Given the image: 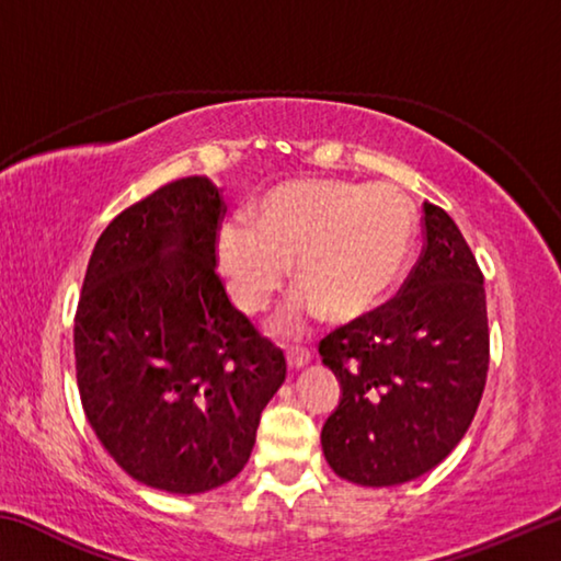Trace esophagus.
<instances>
[{"mask_svg": "<svg viewBox=\"0 0 561 561\" xmlns=\"http://www.w3.org/2000/svg\"><path fill=\"white\" fill-rule=\"evenodd\" d=\"M311 360V354L307 348H287V366L291 368V371H299V368H304Z\"/></svg>", "mask_w": 561, "mask_h": 561, "instance_id": "1", "label": "esophagus"}]
</instances>
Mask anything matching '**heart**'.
<instances>
[{"instance_id": "obj_1", "label": "heart", "mask_w": 561, "mask_h": 561, "mask_svg": "<svg viewBox=\"0 0 561 561\" xmlns=\"http://www.w3.org/2000/svg\"><path fill=\"white\" fill-rule=\"evenodd\" d=\"M413 210L391 185L297 180L260 205L254 230L227 222L217 232V267L247 314L267 309L294 267L301 294L279 319L299 334L319 314L354 321L371 311L405 262Z\"/></svg>"}]
</instances>
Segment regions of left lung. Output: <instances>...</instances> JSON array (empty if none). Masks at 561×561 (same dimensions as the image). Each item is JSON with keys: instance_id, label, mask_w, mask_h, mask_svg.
Returning <instances> with one entry per match:
<instances>
[{"instance_id": "8db88e82", "label": "left lung", "mask_w": 561, "mask_h": 561, "mask_svg": "<svg viewBox=\"0 0 561 561\" xmlns=\"http://www.w3.org/2000/svg\"><path fill=\"white\" fill-rule=\"evenodd\" d=\"M421 260L398 297L321 341L339 378L321 428L339 478L393 488L440 465L468 433L490 364L482 272L453 217L423 203Z\"/></svg>"}]
</instances>
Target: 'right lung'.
<instances>
[{
	"mask_svg": "<svg viewBox=\"0 0 561 561\" xmlns=\"http://www.w3.org/2000/svg\"><path fill=\"white\" fill-rule=\"evenodd\" d=\"M222 213L205 175L130 205L93 247L76 309V381L93 433L133 480L170 495L240 474L287 376L215 272Z\"/></svg>",
	"mask_w": 561,
	"mask_h": 561,
	"instance_id": "add662e5",
	"label": "right lung"
}]
</instances>
